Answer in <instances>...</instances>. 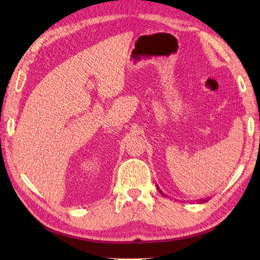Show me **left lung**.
Listing matches in <instances>:
<instances>
[{
	"label": "left lung",
	"instance_id": "obj_1",
	"mask_svg": "<svg viewBox=\"0 0 260 260\" xmlns=\"http://www.w3.org/2000/svg\"><path fill=\"white\" fill-rule=\"evenodd\" d=\"M157 188H158V191L161 193V195H164V196H165V193H162V192H161V190H160V188H159L158 186H157ZM208 200H209V198H206V199H202V200H199L198 202H199L200 204H202V203H205V202H207Z\"/></svg>",
	"mask_w": 260,
	"mask_h": 260
}]
</instances>
